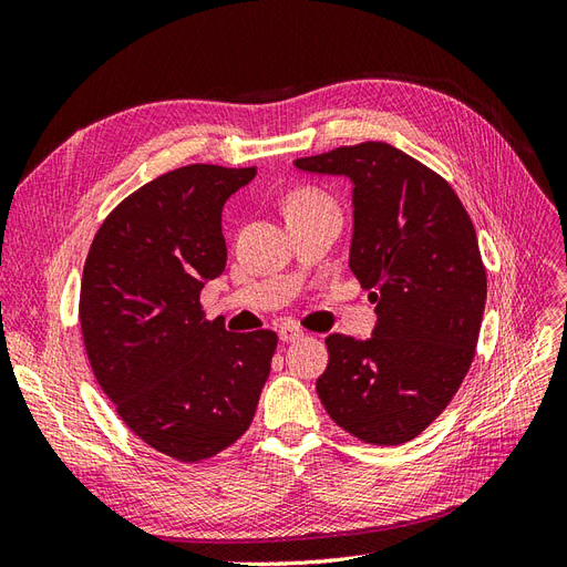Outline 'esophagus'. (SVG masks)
<instances>
[{"mask_svg": "<svg viewBox=\"0 0 567 567\" xmlns=\"http://www.w3.org/2000/svg\"><path fill=\"white\" fill-rule=\"evenodd\" d=\"M300 338H302V329H298V326H293V323L279 326V340L281 342H296Z\"/></svg>", "mask_w": 567, "mask_h": 567, "instance_id": "esophagus-1", "label": "esophagus"}]
</instances>
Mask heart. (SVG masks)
Masks as SVG:
<instances>
[{
    "mask_svg": "<svg viewBox=\"0 0 567 567\" xmlns=\"http://www.w3.org/2000/svg\"><path fill=\"white\" fill-rule=\"evenodd\" d=\"M305 196H310V194H302V196H298V198H305Z\"/></svg>",
    "mask_w": 567,
    "mask_h": 567,
    "instance_id": "obj_1",
    "label": "heart"
}]
</instances>
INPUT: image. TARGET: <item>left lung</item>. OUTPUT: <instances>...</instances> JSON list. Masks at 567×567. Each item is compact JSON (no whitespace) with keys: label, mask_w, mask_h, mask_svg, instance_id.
Wrapping results in <instances>:
<instances>
[{"label":"left lung","mask_w":567,"mask_h":567,"mask_svg":"<svg viewBox=\"0 0 567 567\" xmlns=\"http://www.w3.org/2000/svg\"><path fill=\"white\" fill-rule=\"evenodd\" d=\"M293 165L352 182L350 269L379 317L367 340L326 338L319 400L369 444L414 440L452 402L475 354L487 274L473 221L447 182L383 142Z\"/></svg>","instance_id":"1"}]
</instances>
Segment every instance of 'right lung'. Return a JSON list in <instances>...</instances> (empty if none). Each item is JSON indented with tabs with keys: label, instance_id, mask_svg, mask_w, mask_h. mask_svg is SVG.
Here are the masks:
<instances>
[{
	"label": "right lung",
	"instance_id": "1",
	"mask_svg": "<svg viewBox=\"0 0 567 567\" xmlns=\"http://www.w3.org/2000/svg\"><path fill=\"white\" fill-rule=\"evenodd\" d=\"M257 167L186 165L136 188L99 227L80 288L96 381L148 447L184 463L241 437L277 333L205 321L203 286L227 265L221 208Z\"/></svg>",
	"mask_w": 567,
	"mask_h": 567
}]
</instances>
